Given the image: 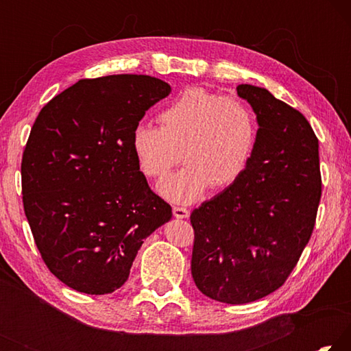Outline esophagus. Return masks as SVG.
I'll return each instance as SVG.
<instances>
[{"label": "esophagus", "mask_w": 351, "mask_h": 351, "mask_svg": "<svg viewBox=\"0 0 351 351\" xmlns=\"http://www.w3.org/2000/svg\"><path fill=\"white\" fill-rule=\"evenodd\" d=\"M173 215H175L176 218H181V219H184V218H189L190 212H189V209H186V207L175 206V207H173Z\"/></svg>", "instance_id": "obj_1"}]
</instances>
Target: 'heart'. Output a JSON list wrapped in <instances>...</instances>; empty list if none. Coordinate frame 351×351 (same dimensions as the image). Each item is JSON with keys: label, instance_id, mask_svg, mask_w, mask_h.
Here are the masks:
<instances>
[{"label": "heart", "instance_id": "obj_1", "mask_svg": "<svg viewBox=\"0 0 351 351\" xmlns=\"http://www.w3.org/2000/svg\"><path fill=\"white\" fill-rule=\"evenodd\" d=\"M159 125L138 123L132 150L147 178H162L180 162L187 165L159 182L165 199L190 204L206 190L224 189L246 170L257 142V122L249 105L203 88H190L158 117Z\"/></svg>", "mask_w": 351, "mask_h": 351}]
</instances>
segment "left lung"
Wrapping results in <instances>:
<instances>
[{"instance_id":"left-lung-1","label":"left lung","mask_w":351,"mask_h":351,"mask_svg":"<svg viewBox=\"0 0 351 351\" xmlns=\"http://www.w3.org/2000/svg\"><path fill=\"white\" fill-rule=\"evenodd\" d=\"M237 94L257 116L252 158L190 215L195 285L230 305L282 287L310 241L322 195L319 141L305 116L265 88L239 85Z\"/></svg>"}]
</instances>
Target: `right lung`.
<instances>
[{"label":"right lung","instance_id":"right-lung-1","mask_svg":"<svg viewBox=\"0 0 351 351\" xmlns=\"http://www.w3.org/2000/svg\"><path fill=\"white\" fill-rule=\"evenodd\" d=\"M170 91L150 75L83 79L35 119L23 206L41 258L66 287L96 295L121 288L142 243L171 218L132 150L133 128Z\"/></svg>","mask_w":351,"mask_h":351}]
</instances>
